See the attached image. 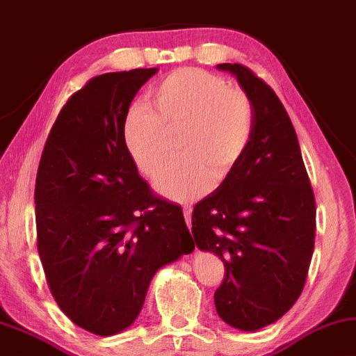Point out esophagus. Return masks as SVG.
Instances as JSON below:
<instances>
[{
    "instance_id": "34e87169",
    "label": "esophagus",
    "mask_w": 356,
    "mask_h": 356,
    "mask_svg": "<svg viewBox=\"0 0 356 356\" xmlns=\"http://www.w3.org/2000/svg\"><path fill=\"white\" fill-rule=\"evenodd\" d=\"M184 217H185V222H187V225L190 229V227H192V208L184 206Z\"/></svg>"
}]
</instances>
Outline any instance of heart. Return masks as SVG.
Segmentation results:
<instances>
[{"label": "heart", "instance_id": "obj_1", "mask_svg": "<svg viewBox=\"0 0 356 356\" xmlns=\"http://www.w3.org/2000/svg\"><path fill=\"white\" fill-rule=\"evenodd\" d=\"M254 134L252 100L245 89L229 86L201 68H179L160 79L148 105H134L123 124V140L142 176L161 171L177 137L179 156L155 187L174 201H190L225 182L249 150Z\"/></svg>", "mask_w": 356, "mask_h": 356}]
</instances>
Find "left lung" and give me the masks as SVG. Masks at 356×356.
I'll list each match as a JSON object with an SVG mask.
<instances>
[{
	"instance_id": "8db88e82",
	"label": "left lung",
	"mask_w": 356,
	"mask_h": 356,
	"mask_svg": "<svg viewBox=\"0 0 356 356\" xmlns=\"http://www.w3.org/2000/svg\"><path fill=\"white\" fill-rule=\"evenodd\" d=\"M236 75L254 107L249 150L232 176L192 212L196 246L224 262L216 310L230 326L257 331L280 320L305 286L315 248L316 206L288 111L241 63Z\"/></svg>"
}]
</instances>
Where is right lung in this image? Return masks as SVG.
Listing matches in <instances>:
<instances>
[{
	"label": "right lung",
	"mask_w": 356,
	"mask_h": 356,
	"mask_svg": "<svg viewBox=\"0 0 356 356\" xmlns=\"http://www.w3.org/2000/svg\"><path fill=\"white\" fill-rule=\"evenodd\" d=\"M156 68L94 76L63 105L36 172V246L57 305L97 336L131 326L156 270L193 251L182 208L152 192L123 140Z\"/></svg>",
	"instance_id": "right-lung-1"
}]
</instances>
